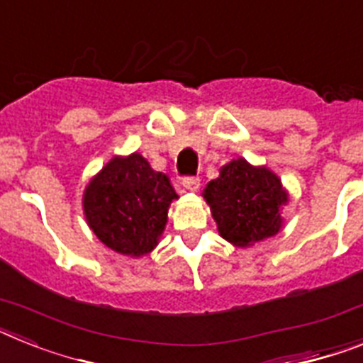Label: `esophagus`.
<instances>
[{
	"instance_id": "esophagus-1",
	"label": "esophagus",
	"mask_w": 363,
	"mask_h": 363,
	"mask_svg": "<svg viewBox=\"0 0 363 363\" xmlns=\"http://www.w3.org/2000/svg\"><path fill=\"white\" fill-rule=\"evenodd\" d=\"M182 186H184V190L188 191H197L201 186V182L197 177H186V179L182 181Z\"/></svg>"
}]
</instances>
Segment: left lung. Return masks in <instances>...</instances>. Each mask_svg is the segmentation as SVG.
Segmentation results:
<instances>
[{"label": "left lung", "mask_w": 363, "mask_h": 363, "mask_svg": "<svg viewBox=\"0 0 363 363\" xmlns=\"http://www.w3.org/2000/svg\"><path fill=\"white\" fill-rule=\"evenodd\" d=\"M221 238L234 247H251L275 236L284 225L282 208L290 194L267 166L238 157L221 166L219 177L203 190Z\"/></svg>", "instance_id": "left-lung-1"}]
</instances>
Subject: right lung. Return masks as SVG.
Masks as SVG:
<instances>
[{"instance_id":"add662e5","label":"right lung","mask_w":363,"mask_h":363,"mask_svg":"<svg viewBox=\"0 0 363 363\" xmlns=\"http://www.w3.org/2000/svg\"><path fill=\"white\" fill-rule=\"evenodd\" d=\"M177 197L169 177L155 172L142 155H116L84 188L83 210L99 242L140 258L158 245Z\"/></svg>"}]
</instances>
